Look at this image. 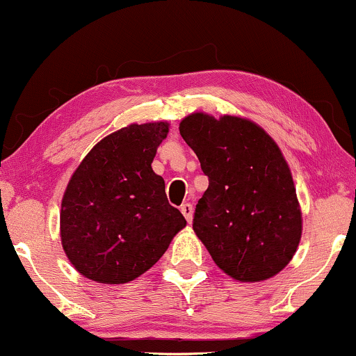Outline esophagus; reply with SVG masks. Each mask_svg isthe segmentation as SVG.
<instances>
[{"instance_id": "esophagus-1", "label": "esophagus", "mask_w": 356, "mask_h": 356, "mask_svg": "<svg viewBox=\"0 0 356 356\" xmlns=\"http://www.w3.org/2000/svg\"><path fill=\"white\" fill-rule=\"evenodd\" d=\"M181 212H182V216L186 217V220L189 222H192V213H194V209H192V205L191 204H182L181 205Z\"/></svg>"}]
</instances>
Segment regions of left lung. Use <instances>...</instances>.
I'll return each mask as SVG.
<instances>
[{
  "instance_id": "1",
  "label": "left lung",
  "mask_w": 356,
  "mask_h": 356,
  "mask_svg": "<svg viewBox=\"0 0 356 356\" xmlns=\"http://www.w3.org/2000/svg\"><path fill=\"white\" fill-rule=\"evenodd\" d=\"M179 131L209 177L194 232L217 267L238 282L284 270L300 243L302 211L275 140L250 119L229 114L192 113Z\"/></svg>"
}]
</instances>
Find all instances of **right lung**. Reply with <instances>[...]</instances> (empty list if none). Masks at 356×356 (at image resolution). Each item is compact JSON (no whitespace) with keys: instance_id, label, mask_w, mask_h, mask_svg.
Returning <instances> with one entry per match:
<instances>
[{"instance_id":"right-lung-1","label":"right lung","mask_w":356,"mask_h":356,"mask_svg":"<svg viewBox=\"0 0 356 356\" xmlns=\"http://www.w3.org/2000/svg\"><path fill=\"white\" fill-rule=\"evenodd\" d=\"M169 122L131 124L101 139L71 175L59 216L61 243L89 280L127 284L147 272L186 227L152 170Z\"/></svg>"}]
</instances>
